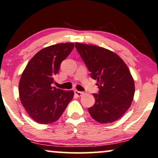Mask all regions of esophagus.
Returning a JSON list of instances; mask_svg holds the SVG:
<instances>
[{
	"label": "esophagus",
	"mask_w": 158,
	"mask_h": 158,
	"mask_svg": "<svg viewBox=\"0 0 158 158\" xmlns=\"http://www.w3.org/2000/svg\"><path fill=\"white\" fill-rule=\"evenodd\" d=\"M74 94H75L76 96H77L78 97H80V96H82L83 94H84V93L83 92H81V91H78V90H74Z\"/></svg>",
	"instance_id": "34e87169"
}]
</instances>
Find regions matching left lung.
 <instances>
[{
    "instance_id": "8db88e82",
    "label": "left lung",
    "mask_w": 158,
    "mask_h": 158,
    "mask_svg": "<svg viewBox=\"0 0 158 158\" xmlns=\"http://www.w3.org/2000/svg\"><path fill=\"white\" fill-rule=\"evenodd\" d=\"M93 79L98 81V94L88 109L91 117L102 123L117 121L130 108L135 94V82L130 70L113 51L94 45L76 43Z\"/></svg>"
}]
</instances>
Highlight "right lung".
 Listing matches in <instances>:
<instances>
[{
  "label": "right lung",
  "mask_w": 158,
  "mask_h": 158,
  "mask_svg": "<svg viewBox=\"0 0 158 158\" xmlns=\"http://www.w3.org/2000/svg\"><path fill=\"white\" fill-rule=\"evenodd\" d=\"M73 43H60L42 49L28 62L19 82V96L33 120L48 124L60 118L73 97V91L51 87L61 62L71 54Z\"/></svg>",
  "instance_id": "1"
}]
</instances>
